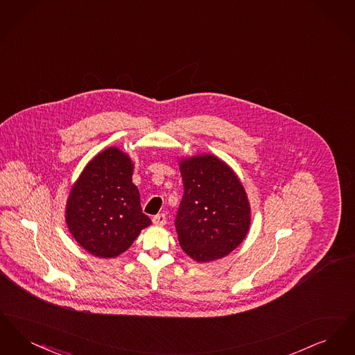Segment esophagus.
I'll return each mask as SVG.
<instances>
[{
	"label": "esophagus",
	"mask_w": 355,
	"mask_h": 355,
	"mask_svg": "<svg viewBox=\"0 0 355 355\" xmlns=\"http://www.w3.org/2000/svg\"><path fill=\"white\" fill-rule=\"evenodd\" d=\"M153 223L154 225H158V226H162L166 223V216L165 214H157L153 217Z\"/></svg>",
	"instance_id": "34e87169"
}]
</instances>
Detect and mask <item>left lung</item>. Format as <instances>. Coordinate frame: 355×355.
Wrapping results in <instances>:
<instances>
[{
  "label": "left lung",
  "instance_id": "1",
  "mask_svg": "<svg viewBox=\"0 0 355 355\" xmlns=\"http://www.w3.org/2000/svg\"><path fill=\"white\" fill-rule=\"evenodd\" d=\"M184 196L175 217L178 241L190 258L210 262L241 245L250 227V203L233 169L211 154L180 161Z\"/></svg>",
  "mask_w": 355,
  "mask_h": 355
}]
</instances>
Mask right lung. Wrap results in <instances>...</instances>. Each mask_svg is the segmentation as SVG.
I'll return each mask as SVG.
<instances>
[{"label":"right lung","mask_w":355,"mask_h":355,"mask_svg":"<svg viewBox=\"0 0 355 355\" xmlns=\"http://www.w3.org/2000/svg\"><path fill=\"white\" fill-rule=\"evenodd\" d=\"M133 162L119 148L98 153L70 189L65 220L86 252L116 258L126 252L152 220L142 213L132 182Z\"/></svg>","instance_id":"1"}]
</instances>
